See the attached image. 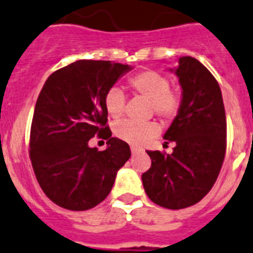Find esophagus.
<instances>
[{"label": "esophagus", "mask_w": 253, "mask_h": 253, "mask_svg": "<svg viewBox=\"0 0 253 253\" xmlns=\"http://www.w3.org/2000/svg\"><path fill=\"white\" fill-rule=\"evenodd\" d=\"M130 151H131V153H133V155H135V153H138V152H141V148H138V147H134V146H131L130 147Z\"/></svg>", "instance_id": "esophagus-1"}]
</instances>
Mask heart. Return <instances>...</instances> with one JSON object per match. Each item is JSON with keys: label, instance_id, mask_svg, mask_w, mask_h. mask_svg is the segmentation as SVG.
Listing matches in <instances>:
<instances>
[{"label": "heart", "instance_id": "heart-1", "mask_svg": "<svg viewBox=\"0 0 253 253\" xmlns=\"http://www.w3.org/2000/svg\"><path fill=\"white\" fill-rule=\"evenodd\" d=\"M129 87L134 93L150 101L151 114L159 116L164 122L175 119L182 107V97L170 88V79L155 70H143L131 75L128 79ZM106 114L118 120L122 118L125 107V94L120 88L111 87L103 97ZM115 133L120 139L134 146L147 143L159 133V125L150 122L135 124L122 122L115 126Z\"/></svg>", "mask_w": 253, "mask_h": 253}]
</instances>
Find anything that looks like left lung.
<instances>
[{
    "label": "left lung",
    "instance_id": "1",
    "mask_svg": "<svg viewBox=\"0 0 253 253\" xmlns=\"http://www.w3.org/2000/svg\"><path fill=\"white\" fill-rule=\"evenodd\" d=\"M180 111L164 135L171 155L147 151L151 168L142 174L152 202L170 210L193 206L216 182L226 151V118L219 83L191 56L179 59Z\"/></svg>",
    "mask_w": 253,
    "mask_h": 253
}]
</instances>
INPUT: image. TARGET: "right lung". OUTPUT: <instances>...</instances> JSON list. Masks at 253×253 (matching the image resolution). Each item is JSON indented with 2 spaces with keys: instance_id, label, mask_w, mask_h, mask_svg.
Here are the masks:
<instances>
[{
  "instance_id": "1",
  "label": "right lung",
  "mask_w": 253,
  "mask_h": 253,
  "mask_svg": "<svg viewBox=\"0 0 253 253\" xmlns=\"http://www.w3.org/2000/svg\"><path fill=\"white\" fill-rule=\"evenodd\" d=\"M129 65L79 60L49 75L30 126L29 157L41 188L71 211L97 206L111 192L116 172L130 157L126 142L111 137L103 97ZM108 139L105 151L90 137Z\"/></svg>"
}]
</instances>
